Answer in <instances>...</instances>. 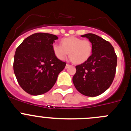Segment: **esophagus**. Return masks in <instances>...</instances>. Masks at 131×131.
Instances as JSON below:
<instances>
[{
  "label": "esophagus",
  "mask_w": 131,
  "mask_h": 131,
  "mask_svg": "<svg viewBox=\"0 0 131 131\" xmlns=\"http://www.w3.org/2000/svg\"><path fill=\"white\" fill-rule=\"evenodd\" d=\"M71 66V65H69V64H68V63H67L66 64V69H68V68H69V67Z\"/></svg>",
  "instance_id": "obj_1"
}]
</instances>
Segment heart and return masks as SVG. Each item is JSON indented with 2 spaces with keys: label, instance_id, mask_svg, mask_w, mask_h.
Instances as JSON below:
<instances>
[{
  "label": "heart",
  "instance_id": "1",
  "mask_svg": "<svg viewBox=\"0 0 131 131\" xmlns=\"http://www.w3.org/2000/svg\"><path fill=\"white\" fill-rule=\"evenodd\" d=\"M61 45L53 44L52 51L54 56L60 60H63L69 52L70 59L76 64L86 62L92 52V42L76 37L63 38L60 41Z\"/></svg>",
  "mask_w": 131,
  "mask_h": 131
}]
</instances>
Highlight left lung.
Here are the masks:
<instances>
[{
	"mask_svg": "<svg viewBox=\"0 0 131 131\" xmlns=\"http://www.w3.org/2000/svg\"><path fill=\"white\" fill-rule=\"evenodd\" d=\"M92 42V54L84 63L76 66L73 82L86 96L100 95L111 86L115 75L117 57L108 41L92 33L82 35Z\"/></svg>",
	"mask_w": 131,
	"mask_h": 131,
	"instance_id": "obj_1",
	"label": "left lung"
}]
</instances>
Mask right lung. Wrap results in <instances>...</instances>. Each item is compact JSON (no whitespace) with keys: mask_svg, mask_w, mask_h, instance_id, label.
<instances>
[{"mask_svg":"<svg viewBox=\"0 0 131 131\" xmlns=\"http://www.w3.org/2000/svg\"><path fill=\"white\" fill-rule=\"evenodd\" d=\"M57 36L37 33L24 39L16 48L14 71L19 86L31 95L49 91L66 63L58 60L52 51Z\"/></svg>","mask_w":131,"mask_h":131,"instance_id":"1","label":"right lung"}]
</instances>
